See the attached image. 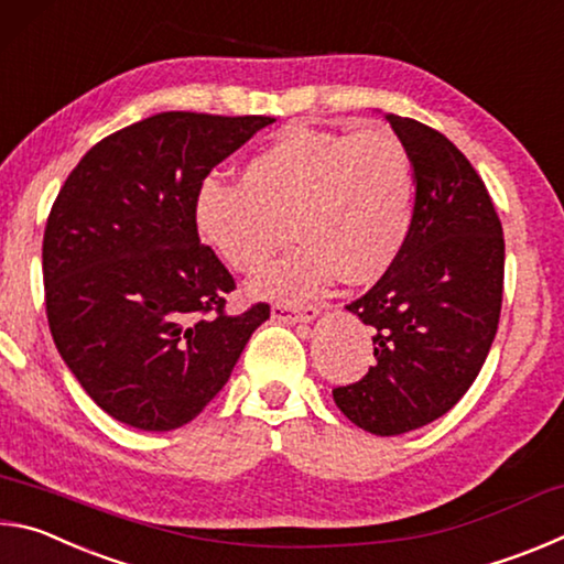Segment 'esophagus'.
I'll use <instances>...</instances> for the list:
<instances>
[{"label": "esophagus", "instance_id": "1", "mask_svg": "<svg viewBox=\"0 0 564 564\" xmlns=\"http://www.w3.org/2000/svg\"><path fill=\"white\" fill-rule=\"evenodd\" d=\"M271 316H273V321H283V323H308L318 316V308L316 305H305V308H301V311H293L291 305L273 303Z\"/></svg>", "mask_w": 564, "mask_h": 564}]
</instances>
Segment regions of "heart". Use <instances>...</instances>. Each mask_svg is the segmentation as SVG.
Listing matches in <instances>:
<instances>
[{"label":"heart","instance_id":"b5f03b06","mask_svg":"<svg viewBox=\"0 0 564 564\" xmlns=\"http://www.w3.org/2000/svg\"><path fill=\"white\" fill-rule=\"evenodd\" d=\"M415 214L413 159L395 131L285 127L246 161L241 184L196 186L194 228L238 273H259L289 241L301 243L256 281V293L305 301L338 279L373 283L403 253Z\"/></svg>","mask_w":564,"mask_h":564}]
</instances>
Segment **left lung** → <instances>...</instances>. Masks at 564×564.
Segmentation results:
<instances>
[{"label":"left lung","instance_id":"8db88e82","mask_svg":"<svg viewBox=\"0 0 564 564\" xmlns=\"http://www.w3.org/2000/svg\"><path fill=\"white\" fill-rule=\"evenodd\" d=\"M415 171V214L403 253L346 308L373 328L376 366L333 388L350 423L400 435L460 400L498 333L505 238L492 198L451 139L386 113Z\"/></svg>","mask_w":564,"mask_h":564}]
</instances>
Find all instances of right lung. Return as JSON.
I'll list each match as a JSON object with an SVG mask.
<instances>
[{
	"label": "right lung",
	"instance_id": "right-lung-1",
	"mask_svg": "<svg viewBox=\"0 0 564 564\" xmlns=\"http://www.w3.org/2000/svg\"><path fill=\"white\" fill-rule=\"evenodd\" d=\"M271 117L164 111L109 133L66 176L42 243L56 350L104 413L174 431L226 386L269 303L231 316L234 275L194 228L196 186Z\"/></svg>",
	"mask_w": 564,
	"mask_h": 564
}]
</instances>
